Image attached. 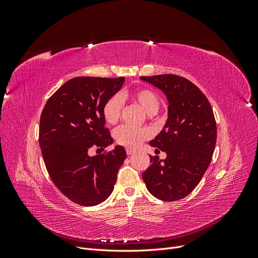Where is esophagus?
I'll return each instance as SVG.
<instances>
[{"label":"esophagus","mask_w":258,"mask_h":258,"mask_svg":"<svg viewBox=\"0 0 258 258\" xmlns=\"http://www.w3.org/2000/svg\"><path fill=\"white\" fill-rule=\"evenodd\" d=\"M126 153H127V155H132L134 153H136V151L131 150V148H126Z\"/></svg>","instance_id":"1"}]
</instances>
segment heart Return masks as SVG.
<instances>
[{
  "label": "heart",
  "mask_w": 258,
  "mask_h": 258,
  "mask_svg": "<svg viewBox=\"0 0 258 258\" xmlns=\"http://www.w3.org/2000/svg\"><path fill=\"white\" fill-rule=\"evenodd\" d=\"M126 95H113L108 98L102 106V116L106 123L115 124L119 120L123 100ZM128 97L143 107V110L153 117L159 111L161 105V98L157 92L150 88H140L131 91ZM151 131L147 128H132L129 126H120L114 131V139L117 144L128 148H136L142 142L151 138Z\"/></svg>",
  "instance_id": "heart-1"
}]
</instances>
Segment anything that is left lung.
Masks as SVG:
<instances>
[{
  "label": "left lung",
  "mask_w": 258,
  "mask_h": 258,
  "mask_svg": "<svg viewBox=\"0 0 258 258\" xmlns=\"http://www.w3.org/2000/svg\"><path fill=\"white\" fill-rule=\"evenodd\" d=\"M158 87L169 101L168 120L150 142L167 153L159 161L150 156L151 166L142 173L153 196L176 201L189 195L207 171L216 143V121L208 98L196 85L174 74L142 76Z\"/></svg>",
  "instance_id": "left-lung-1"
}]
</instances>
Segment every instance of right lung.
<instances>
[{
	"label": "right lung",
	"mask_w": 258,
	"mask_h": 258,
	"mask_svg": "<svg viewBox=\"0 0 258 258\" xmlns=\"http://www.w3.org/2000/svg\"><path fill=\"white\" fill-rule=\"evenodd\" d=\"M124 77L83 76L64 83L47 100L40 119L38 142L46 169L57 188L74 204L92 207L113 191L126 159L120 145L90 157L92 146L113 143L102 106L118 91Z\"/></svg>",
	"instance_id": "obj_1"
}]
</instances>
